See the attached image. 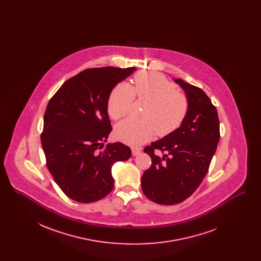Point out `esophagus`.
Segmentation results:
<instances>
[{"label": "esophagus", "mask_w": 261, "mask_h": 261, "mask_svg": "<svg viewBox=\"0 0 261 261\" xmlns=\"http://www.w3.org/2000/svg\"><path fill=\"white\" fill-rule=\"evenodd\" d=\"M141 152V149L140 148H132V154L133 155H137Z\"/></svg>", "instance_id": "obj_1"}]
</instances>
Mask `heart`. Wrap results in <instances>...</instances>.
<instances>
[{"label": "heart", "instance_id": "1", "mask_svg": "<svg viewBox=\"0 0 261 261\" xmlns=\"http://www.w3.org/2000/svg\"><path fill=\"white\" fill-rule=\"evenodd\" d=\"M175 86L163 75L156 72L139 73L134 77V86L119 83L112 89L108 111L112 119L126 116L137 99L148 101L142 118L129 117L117 124L116 137L129 145H141L153 135L164 137L177 130L189 112L186 95L175 91Z\"/></svg>", "mask_w": 261, "mask_h": 261}]
</instances>
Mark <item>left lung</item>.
I'll list each match as a JSON object with an SVG mask.
<instances>
[{
    "instance_id": "8db88e82",
    "label": "left lung",
    "mask_w": 261,
    "mask_h": 261,
    "mask_svg": "<svg viewBox=\"0 0 261 261\" xmlns=\"http://www.w3.org/2000/svg\"><path fill=\"white\" fill-rule=\"evenodd\" d=\"M189 99V112L181 126L147 146L144 151L151 165L142 176V190L148 199L172 205L188 199L207 173L220 138L216 108L199 87L175 79ZM161 150L162 157L156 155Z\"/></svg>"
}]
</instances>
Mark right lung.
<instances>
[{
	"label": "right lung",
	"mask_w": 261,
	"mask_h": 261,
	"mask_svg": "<svg viewBox=\"0 0 261 261\" xmlns=\"http://www.w3.org/2000/svg\"><path fill=\"white\" fill-rule=\"evenodd\" d=\"M136 67L85 69L65 81L44 115L41 144L54 180L71 199L90 203L113 189L112 166L131 149L120 142L103 144L112 132L108 100L112 89Z\"/></svg>",
	"instance_id": "obj_1"
}]
</instances>
